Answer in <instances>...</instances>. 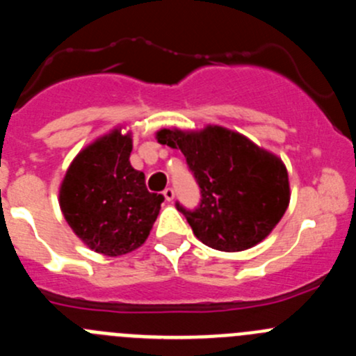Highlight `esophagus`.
<instances>
[{
  "label": "esophagus",
  "instance_id": "1",
  "mask_svg": "<svg viewBox=\"0 0 356 356\" xmlns=\"http://www.w3.org/2000/svg\"><path fill=\"white\" fill-rule=\"evenodd\" d=\"M163 197H165V201L175 200V188H171V187L165 188V191H163Z\"/></svg>",
  "mask_w": 356,
  "mask_h": 356
}]
</instances>
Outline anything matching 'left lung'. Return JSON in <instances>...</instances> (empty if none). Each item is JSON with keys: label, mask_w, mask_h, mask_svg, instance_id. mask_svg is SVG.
Here are the masks:
<instances>
[{"label": "left lung", "mask_w": 356, "mask_h": 356, "mask_svg": "<svg viewBox=\"0 0 356 356\" xmlns=\"http://www.w3.org/2000/svg\"><path fill=\"white\" fill-rule=\"evenodd\" d=\"M160 144L181 149L200 185L197 209L176 203L194 235L219 251H244L271 234L291 200L284 162L237 131L160 130Z\"/></svg>", "instance_id": "left-lung-1"}]
</instances>
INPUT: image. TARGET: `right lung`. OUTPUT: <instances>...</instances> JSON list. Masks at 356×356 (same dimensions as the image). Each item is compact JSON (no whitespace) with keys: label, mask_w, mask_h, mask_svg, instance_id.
<instances>
[{"label":"right lung","mask_w":356,"mask_h":356,"mask_svg":"<svg viewBox=\"0 0 356 356\" xmlns=\"http://www.w3.org/2000/svg\"><path fill=\"white\" fill-rule=\"evenodd\" d=\"M131 137L110 131L85 147L60 185V209L72 232L96 253L119 257L143 246L163 196L131 168Z\"/></svg>","instance_id":"1"}]
</instances>
